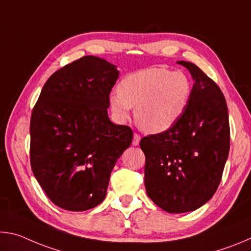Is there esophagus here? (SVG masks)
Listing matches in <instances>:
<instances>
[{
	"instance_id": "1",
	"label": "esophagus",
	"mask_w": 251,
	"mask_h": 251,
	"mask_svg": "<svg viewBox=\"0 0 251 251\" xmlns=\"http://www.w3.org/2000/svg\"><path fill=\"white\" fill-rule=\"evenodd\" d=\"M139 142H141V136H139L138 134H134L133 145L134 146H138L139 145Z\"/></svg>"
}]
</instances>
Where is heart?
I'll use <instances>...</instances> for the list:
<instances>
[{
	"mask_svg": "<svg viewBox=\"0 0 251 251\" xmlns=\"http://www.w3.org/2000/svg\"><path fill=\"white\" fill-rule=\"evenodd\" d=\"M109 95V106L118 123L128 122L133 106L138 126L148 134L167 131L188 107L193 86L187 75L163 67L128 74Z\"/></svg>",
	"mask_w": 251,
	"mask_h": 251,
	"instance_id": "heart-1",
	"label": "heart"
}]
</instances>
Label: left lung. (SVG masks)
<instances>
[{"label": "left lung", "instance_id": "1", "mask_svg": "<svg viewBox=\"0 0 251 251\" xmlns=\"http://www.w3.org/2000/svg\"><path fill=\"white\" fill-rule=\"evenodd\" d=\"M177 64L194 79L188 107L171 129L139 143L146 157V193L171 214L194 211L210 201L230 146L228 108L220 88L193 63Z\"/></svg>", "mask_w": 251, "mask_h": 251}]
</instances>
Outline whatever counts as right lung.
<instances>
[{"label": "right lung", "instance_id": "obj_1", "mask_svg": "<svg viewBox=\"0 0 251 251\" xmlns=\"http://www.w3.org/2000/svg\"><path fill=\"white\" fill-rule=\"evenodd\" d=\"M120 76L104 58L84 56L50 76L34 106L31 166L55 205L84 211L104 201L110 173L128 148L133 131L107 113Z\"/></svg>", "mask_w": 251, "mask_h": 251}]
</instances>
